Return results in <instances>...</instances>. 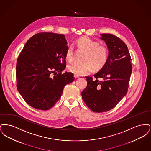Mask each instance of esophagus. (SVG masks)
Here are the masks:
<instances>
[{"label":"esophagus","mask_w":151,"mask_h":151,"mask_svg":"<svg viewBox=\"0 0 151 151\" xmlns=\"http://www.w3.org/2000/svg\"><path fill=\"white\" fill-rule=\"evenodd\" d=\"M74 78H75V79H78V78H79V75H74Z\"/></svg>","instance_id":"34e87169"}]
</instances>
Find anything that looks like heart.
Listing matches in <instances>:
<instances>
[{
  "label": "heart",
  "mask_w": 151,
  "mask_h": 151,
  "mask_svg": "<svg viewBox=\"0 0 151 151\" xmlns=\"http://www.w3.org/2000/svg\"><path fill=\"white\" fill-rule=\"evenodd\" d=\"M88 36H83L76 41L77 47L86 51L83 63H74L68 66V70L77 75H84L102 68L107 62L108 49L105 45H99ZM66 59L71 62L74 59V50L69 46L65 52Z\"/></svg>",
  "instance_id": "obj_1"
}]
</instances>
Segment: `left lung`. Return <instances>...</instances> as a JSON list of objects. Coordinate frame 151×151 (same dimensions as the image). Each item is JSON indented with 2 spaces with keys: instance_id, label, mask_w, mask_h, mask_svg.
<instances>
[{
  "instance_id": "8db88e82",
  "label": "left lung",
  "mask_w": 151,
  "mask_h": 151,
  "mask_svg": "<svg viewBox=\"0 0 151 151\" xmlns=\"http://www.w3.org/2000/svg\"><path fill=\"white\" fill-rule=\"evenodd\" d=\"M108 47V60L94 78L86 76L87 86L81 92L87 106L96 113L108 111L127 92L132 72L131 58L126 45L111 34H101Z\"/></svg>"
}]
</instances>
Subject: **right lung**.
Here are the masks:
<instances>
[{
  "instance_id": "obj_1",
  "label": "right lung",
  "mask_w": 151,
  "mask_h": 151,
  "mask_svg": "<svg viewBox=\"0 0 151 151\" xmlns=\"http://www.w3.org/2000/svg\"><path fill=\"white\" fill-rule=\"evenodd\" d=\"M65 35L43 32L29 38L16 64L17 88L30 106L47 110L57 103L65 86L74 80L66 67ZM58 73H57V72Z\"/></svg>"
}]
</instances>
